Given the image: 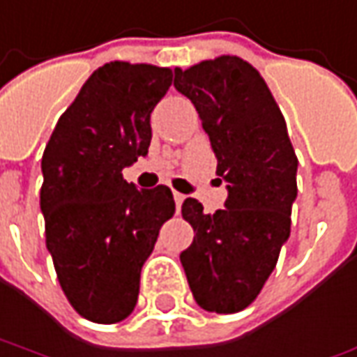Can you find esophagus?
<instances>
[{"instance_id": "1", "label": "esophagus", "mask_w": 357, "mask_h": 357, "mask_svg": "<svg viewBox=\"0 0 357 357\" xmlns=\"http://www.w3.org/2000/svg\"><path fill=\"white\" fill-rule=\"evenodd\" d=\"M173 196H174V204H176V210H178V208H181V204L184 202V195H181V192H176V190H174Z\"/></svg>"}]
</instances>
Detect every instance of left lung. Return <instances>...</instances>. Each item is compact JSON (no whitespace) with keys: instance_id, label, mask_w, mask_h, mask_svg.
<instances>
[{"instance_id":"8db88e82","label":"left lung","mask_w":357,"mask_h":357,"mask_svg":"<svg viewBox=\"0 0 357 357\" xmlns=\"http://www.w3.org/2000/svg\"><path fill=\"white\" fill-rule=\"evenodd\" d=\"M174 88L195 104L228 183L226 208L204 214L183 202L195 240L181 263L195 301L208 312H240L257 298L291 234L296 161L271 90L250 62L218 56L174 68Z\"/></svg>"}]
</instances>
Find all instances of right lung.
Segmentation results:
<instances>
[{
	"label": "right lung",
	"instance_id": "1",
	"mask_svg": "<svg viewBox=\"0 0 357 357\" xmlns=\"http://www.w3.org/2000/svg\"><path fill=\"white\" fill-rule=\"evenodd\" d=\"M171 84V68L107 62L84 82L43 153L47 250L68 303L90 322L133 312L141 267L174 214L169 186L139 190L121 174L147 155L151 112Z\"/></svg>",
	"mask_w": 357,
	"mask_h": 357
}]
</instances>
